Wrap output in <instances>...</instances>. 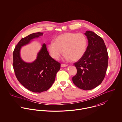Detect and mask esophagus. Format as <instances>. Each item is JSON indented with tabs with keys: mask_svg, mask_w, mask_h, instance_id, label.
<instances>
[{
	"mask_svg": "<svg viewBox=\"0 0 122 122\" xmlns=\"http://www.w3.org/2000/svg\"><path fill=\"white\" fill-rule=\"evenodd\" d=\"M67 64H61V67L63 68V67H67Z\"/></svg>",
	"mask_w": 122,
	"mask_h": 122,
	"instance_id": "34e87169",
	"label": "esophagus"
}]
</instances>
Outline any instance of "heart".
Masks as SVG:
<instances>
[{
    "label": "heart",
    "instance_id": "b5f03b06",
    "mask_svg": "<svg viewBox=\"0 0 122 122\" xmlns=\"http://www.w3.org/2000/svg\"><path fill=\"white\" fill-rule=\"evenodd\" d=\"M54 41L48 44V50L51 56L56 60L63 52L65 60L77 61L84 56L87 48V39L82 33H65L57 36Z\"/></svg>",
    "mask_w": 122,
    "mask_h": 122
}]
</instances>
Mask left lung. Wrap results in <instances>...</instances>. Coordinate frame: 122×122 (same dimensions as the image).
<instances>
[{
    "label": "left lung",
    "instance_id": "obj_1",
    "mask_svg": "<svg viewBox=\"0 0 122 122\" xmlns=\"http://www.w3.org/2000/svg\"><path fill=\"white\" fill-rule=\"evenodd\" d=\"M88 45L84 56L74 65L77 74L73 77L75 86L90 90L100 85L104 78L107 68L108 56L102 38L93 31L87 30Z\"/></svg>",
    "mask_w": 122,
    "mask_h": 122
}]
</instances>
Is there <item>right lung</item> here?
Here are the masks:
<instances>
[{
	"label": "right lung",
	"instance_id": "right-lung-1",
	"mask_svg": "<svg viewBox=\"0 0 122 122\" xmlns=\"http://www.w3.org/2000/svg\"><path fill=\"white\" fill-rule=\"evenodd\" d=\"M43 33H34L21 38L13 52V67L18 80L23 86L34 92H45L51 87L61 67V64L49 55L45 43L42 45L33 62H27L21 58V47Z\"/></svg>",
	"mask_w": 122,
	"mask_h": 122
}]
</instances>
